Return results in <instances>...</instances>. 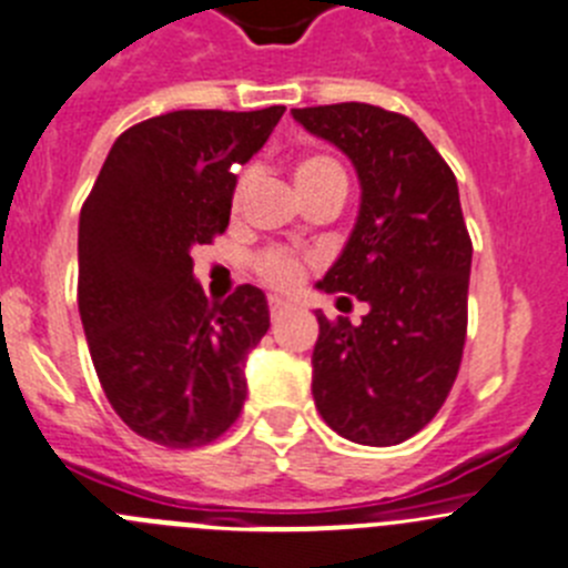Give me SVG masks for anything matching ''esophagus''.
Returning a JSON list of instances; mask_svg holds the SVG:
<instances>
[{"mask_svg": "<svg viewBox=\"0 0 568 568\" xmlns=\"http://www.w3.org/2000/svg\"><path fill=\"white\" fill-rule=\"evenodd\" d=\"M288 308H291V302H285L283 296H272V300H268V314H272L274 322H277Z\"/></svg>", "mask_w": 568, "mask_h": 568, "instance_id": "34e87169", "label": "esophagus"}]
</instances>
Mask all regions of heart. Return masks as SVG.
<instances>
[{
    "label": "heart",
    "mask_w": 568,
    "mask_h": 568,
    "mask_svg": "<svg viewBox=\"0 0 568 568\" xmlns=\"http://www.w3.org/2000/svg\"><path fill=\"white\" fill-rule=\"evenodd\" d=\"M294 179L296 187L314 182H344V171L342 164L331 156H305L296 164ZM243 187H246V176L237 182L235 195H241ZM257 272L260 277L266 280V283L277 285V288H294L302 277V263L296 254L283 252V248H272V252H266L257 260Z\"/></svg>",
    "instance_id": "1"
}]
</instances>
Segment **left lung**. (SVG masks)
Wrapping results in <instances>:
<instances>
[{
  "label": "left lung",
  "mask_w": 568,
  "mask_h": 568,
  "mask_svg": "<svg viewBox=\"0 0 568 568\" xmlns=\"http://www.w3.org/2000/svg\"><path fill=\"white\" fill-rule=\"evenodd\" d=\"M291 114L362 184L356 226L316 288L356 294L369 314L353 325L316 311V409L344 439L397 445L432 423L463 362L474 246L457 179L404 114L369 103Z\"/></svg>",
  "instance_id": "1"
}]
</instances>
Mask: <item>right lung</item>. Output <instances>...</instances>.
Instances as JSON below:
<instances>
[{
    "instance_id": "obj_1",
    "label": "right lung",
    "mask_w": 568,
    "mask_h": 568,
    "mask_svg": "<svg viewBox=\"0 0 568 568\" xmlns=\"http://www.w3.org/2000/svg\"><path fill=\"white\" fill-rule=\"evenodd\" d=\"M285 105L171 111L116 136L78 224V311L120 420L164 448H199L237 420L266 294L206 302L193 248L230 224L237 164Z\"/></svg>"
}]
</instances>
